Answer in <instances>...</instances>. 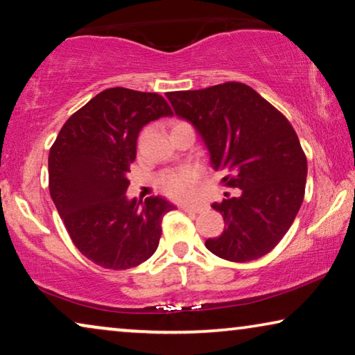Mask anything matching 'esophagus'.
Wrapping results in <instances>:
<instances>
[{"instance_id": "1", "label": "esophagus", "mask_w": 355, "mask_h": 355, "mask_svg": "<svg viewBox=\"0 0 355 355\" xmlns=\"http://www.w3.org/2000/svg\"><path fill=\"white\" fill-rule=\"evenodd\" d=\"M181 208L187 213H202L203 210H207L205 205H182Z\"/></svg>"}]
</instances>
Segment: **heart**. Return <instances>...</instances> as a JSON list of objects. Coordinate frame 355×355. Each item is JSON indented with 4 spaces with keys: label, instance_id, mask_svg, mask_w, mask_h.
Returning <instances> with one entry per match:
<instances>
[{
    "label": "heart",
    "instance_id": "b5f03b06",
    "mask_svg": "<svg viewBox=\"0 0 355 355\" xmlns=\"http://www.w3.org/2000/svg\"><path fill=\"white\" fill-rule=\"evenodd\" d=\"M198 181V169L181 168L166 171L158 178V186L162 191L176 200H186L193 193Z\"/></svg>",
    "mask_w": 355,
    "mask_h": 355
}]
</instances>
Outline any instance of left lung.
<instances>
[{"label": "left lung", "instance_id": "1", "mask_svg": "<svg viewBox=\"0 0 355 355\" xmlns=\"http://www.w3.org/2000/svg\"><path fill=\"white\" fill-rule=\"evenodd\" d=\"M193 125L221 182L239 196L213 203L226 223L207 249L230 261L257 260L283 239L304 200L307 158L289 121L241 82L166 94Z\"/></svg>", "mask_w": 355, "mask_h": 355}]
</instances>
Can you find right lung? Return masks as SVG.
Masks as SVG:
<instances>
[{
  "mask_svg": "<svg viewBox=\"0 0 355 355\" xmlns=\"http://www.w3.org/2000/svg\"><path fill=\"white\" fill-rule=\"evenodd\" d=\"M173 116L158 94L106 89L62 125L48 157L50 196L82 255L110 270L148 260L174 210L163 197L129 200V166L145 124Z\"/></svg>",
  "mask_w": 355,
  "mask_h": 355,
  "instance_id": "add662e5",
  "label": "right lung"
}]
</instances>
